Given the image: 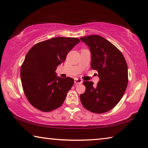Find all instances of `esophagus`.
Here are the masks:
<instances>
[{"label":"esophagus","instance_id":"obj_1","mask_svg":"<svg viewBox=\"0 0 148 148\" xmlns=\"http://www.w3.org/2000/svg\"><path fill=\"white\" fill-rule=\"evenodd\" d=\"M82 82H83V81H82V79H78V78L74 79V83L76 84H82Z\"/></svg>","mask_w":148,"mask_h":148}]
</instances>
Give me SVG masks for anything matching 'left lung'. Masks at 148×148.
Masks as SVG:
<instances>
[{"instance_id":"left-lung-1","label":"left lung","mask_w":148,"mask_h":148,"mask_svg":"<svg viewBox=\"0 0 148 148\" xmlns=\"http://www.w3.org/2000/svg\"><path fill=\"white\" fill-rule=\"evenodd\" d=\"M89 46L91 67L98 72L100 81H84L86 91L80 95L83 106L96 114L111 110L121 99L128 84V69L124 56L113 44L99 35L80 38Z\"/></svg>"}]
</instances>
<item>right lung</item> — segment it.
I'll use <instances>...</instances> for the list:
<instances>
[{
    "label": "right lung",
    "mask_w": 148,
    "mask_h": 148,
    "mask_svg": "<svg viewBox=\"0 0 148 148\" xmlns=\"http://www.w3.org/2000/svg\"><path fill=\"white\" fill-rule=\"evenodd\" d=\"M79 42L77 38L57 37L38 42L29 49L20 74L24 93L36 109L48 112L63 104L74 80L57 76L56 71Z\"/></svg>",
    "instance_id": "1"
}]
</instances>
